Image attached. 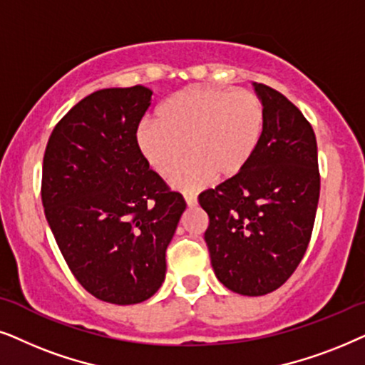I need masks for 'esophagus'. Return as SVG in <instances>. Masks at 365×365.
<instances>
[{"label":"esophagus","mask_w":365,"mask_h":365,"mask_svg":"<svg viewBox=\"0 0 365 365\" xmlns=\"http://www.w3.org/2000/svg\"><path fill=\"white\" fill-rule=\"evenodd\" d=\"M185 202H187L188 207H195L197 203H198L195 195H185Z\"/></svg>","instance_id":"1"}]
</instances>
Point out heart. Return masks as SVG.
<instances>
[{"label":"heart","mask_w":365,"mask_h":365,"mask_svg":"<svg viewBox=\"0 0 365 365\" xmlns=\"http://www.w3.org/2000/svg\"><path fill=\"white\" fill-rule=\"evenodd\" d=\"M264 128V106L249 90L192 86L168 96L157 121L143 120L135 145L155 173L168 177L187 153L190 158L172 177V185L195 192L212 177L239 175L254 157Z\"/></svg>","instance_id":"obj_1"}]
</instances>
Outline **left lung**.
Here are the masks:
<instances>
[{"label": "left lung", "instance_id": "1", "mask_svg": "<svg viewBox=\"0 0 365 365\" xmlns=\"http://www.w3.org/2000/svg\"><path fill=\"white\" fill-rule=\"evenodd\" d=\"M264 106L260 142L239 175L198 195L217 279L240 295L284 285L307 250L320 193L317 140L297 106L254 83Z\"/></svg>", "mask_w": 365, "mask_h": 365}]
</instances>
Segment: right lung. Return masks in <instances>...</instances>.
Returning <instances> with one entry per match:
<instances>
[{
  "label": "right lung",
  "mask_w": 365,
  "mask_h": 365,
  "mask_svg": "<svg viewBox=\"0 0 365 365\" xmlns=\"http://www.w3.org/2000/svg\"><path fill=\"white\" fill-rule=\"evenodd\" d=\"M152 95L142 85L88 95L58 121L43 158L41 200L56 244L83 289L116 305L162 287L165 252L187 208L135 145Z\"/></svg>",
  "instance_id": "right-lung-1"
}]
</instances>
